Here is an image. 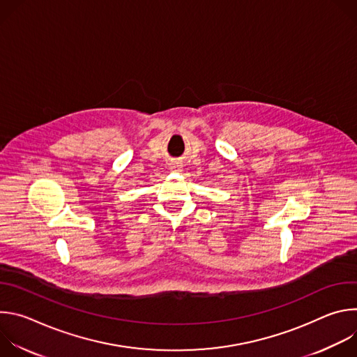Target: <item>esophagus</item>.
I'll use <instances>...</instances> for the list:
<instances>
[{"mask_svg": "<svg viewBox=\"0 0 357 357\" xmlns=\"http://www.w3.org/2000/svg\"><path fill=\"white\" fill-rule=\"evenodd\" d=\"M172 169H174V171H181V165H174Z\"/></svg>", "mask_w": 357, "mask_h": 357, "instance_id": "obj_1", "label": "esophagus"}]
</instances>
